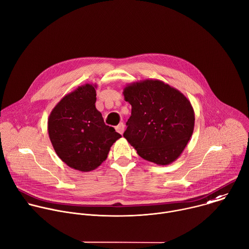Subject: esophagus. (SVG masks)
Returning <instances> with one entry per match:
<instances>
[{"instance_id": "obj_1", "label": "esophagus", "mask_w": 249, "mask_h": 249, "mask_svg": "<svg viewBox=\"0 0 249 249\" xmlns=\"http://www.w3.org/2000/svg\"><path fill=\"white\" fill-rule=\"evenodd\" d=\"M124 129H125V126L123 123H119L117 126H115V130L116 132H118L119 134H123L124 133Z\"/></svg>"}]
</instances>
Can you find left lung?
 <instances>
[{
	"label": "left lung",
	"mask_w": 249,
	"mask_h": 249,
	"mask_svg": "<svg viewBox=\"0 0 249 249\" xmlns=\"http://www.w3.org/2000/svg\"><path fill=\"white\" fill-rule=\"evenodd\" d=\"M124 100L132 107L123 136L137 153L157 165H169L187 146L195 128L190 100L158 79L127 84Z\"/></svg>",
	"instance_id": "left-lung-1"
}]
</instances>
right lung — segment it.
<instances>
[{
    "mask_svg": "<svg viewBox=\"0 0 249 249\" xmlns=\"http://www.w3.org/2000/svg\"><path fill=\"white\" fill-rule=\"evenodd\" d=\"M97 84H84L65 95L48 118V132L57 156L81 172L97 169L121 138L105 124L96 108Z\"/></svg>",
    "mask_w": 249,
    "mask_h": 249,
    "instance_id": "add662e5",
    "label": "right lung"
}]
</instances>
